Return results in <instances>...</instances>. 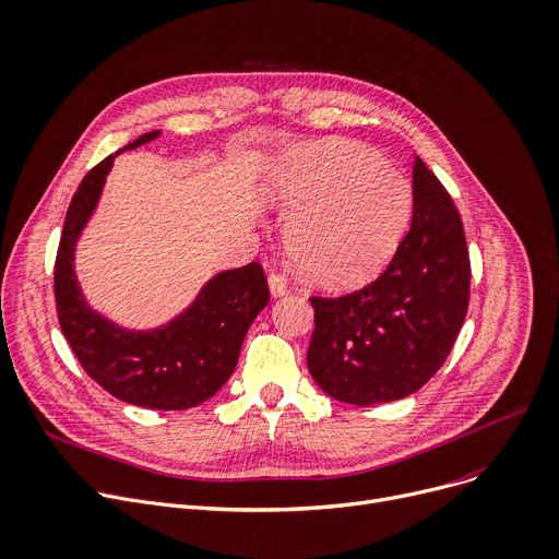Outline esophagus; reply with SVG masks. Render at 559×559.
Masks as SVG:
<instances>
[{"mask_svg":"<svg viewBox=\"0 0 559 559\" xmlns=\"http://www.w3.org/2000/svg\"><path fill=\"white\" fill-rule=\"evenodd\" d=\"M267 281H270V292H272V296H283V294L287 292V278H285L283 274L272 272Z\"/></svg>","mask_w":559,"mask_h":559,"instance_id":"esophagus-1","label":"esophagus"}]
</instances>
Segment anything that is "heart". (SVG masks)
I'll list each match as a JSON object with an SVG mask.
<instances>
[{"label":"heart","mask_w":559,"mask_h":559,"mask_svg":"<svg viewBox=\"0 0 559 559\" xmlns=\"http://www.w3.org/2000/svg\"><path fill=\"white\" fill-rule=\"evenodd\" d=\"M267 195L294 211L285 245L296 267L337 287L366 283L389 265L414 209L406 177L346 139H325L281 162Z\"/></svg>","instance_id":"heart-1"}]
</instances>
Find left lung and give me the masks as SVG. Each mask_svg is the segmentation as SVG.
Segmentation results:
<instances>
[{"instance_id": "8db88e82", "label": "left lung", "mask_w": 559, "mask_h": 559, "mask_svg": "<svg viewBox=\"0 0 559 559\" xmlns=\"http://www.w3.org/2000/svg\"><path fill=\"white\" fill-rule=\"evenodd\" d=\"M469 278L459 209L416 157L412 229L389 267L361 289L310 299V376L330 397L357 406L416 393L454 348Z\"/></svg>"}]
</instances>
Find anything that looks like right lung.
<instances>
[{"label":"right lung","instance_id":"add662e5","mask_svg":"<svg viewBox=\"0 0 559 559\" xmlns=\"http://www.w3.org/2000/svg\"><path fill=\"white\" fill-rule=\"evenodd\" d=\"M159 132L141 134L132 151ZM115 155L96 164L67 209L53 267L60 330L85 373L115 397L162 412H181L213 397L238 364L249 325L270 301L260 263L213 276L189 310L170 323L136 332L123 330L94 312L73 274V251L100 198Z\"/></svg>","mask_w":559,"mask_h":559}]
</instances>
